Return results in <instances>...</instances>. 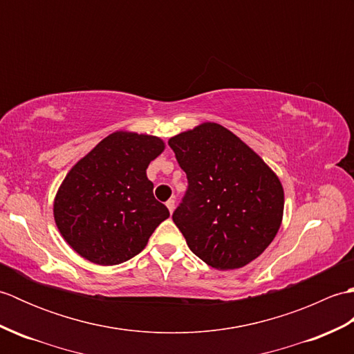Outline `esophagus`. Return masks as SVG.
<instances>
[{"instance_id":"esophagus-1","label":"esophagus","mask_w":354,"mask_h":354,"mask_svg":"<svg viewBox=\"0 0 354 354\" xmlns=\"http://www.w3.org/2000/svg\"><path fill=\"white\" fill-rule=\"evenodd\" d=\"M165 207L169 208V212H170V213H173V209H175V201H173V199H169L167 202H165Z\"/></svg>"}]
</instances>
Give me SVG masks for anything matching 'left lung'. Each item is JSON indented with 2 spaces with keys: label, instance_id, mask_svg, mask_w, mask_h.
Returning <instances> with one entry per match:
<instances>
[{
  "label": "left lung",
  "instance_id": "8db88e82",
  "mask_svg": "<svg viewBox=\"0 0 354 354\" xmlns=\"http://www.w3.org/2000/svg\"><path fill=\"white\" fill-rule=\"evenodd\" d=\"M169 146L189 179L171 217L192 252L217 270L257 259L283 221L284 192L274 170L237 135L212 122L175 135Z\"/></svg>",
  "mask_w": 354,
  "mask_h": 354
}]
</instances>
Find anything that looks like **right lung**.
<instances>
[{
    "label": "right lung",
    "mask_w": 354,
    "mask_h": 354,
    "mask_svg": "<svg viewBox=\"0 0 354 354\" xmlns=\"http://www.w3.org/2000/svg\"><path fill=\"white\" fill-rule=\"evenodd\" d=\"M153 135L117 131L73 165L56 193L53 214L80 257L114 266L145 250L170 216L153 196L146 170L162 153Z\"/></svg>",
    "instance_id": "add662e5"
}]
</instances>
